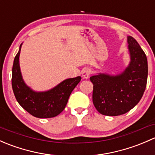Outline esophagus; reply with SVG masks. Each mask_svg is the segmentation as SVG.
<instances>
[{
    "label": "esophagus",
    "instance_id": "1",
    "mask_svg": "<svg viewBox=\"0 0 155 155\" xmlns=\"http://www.w3.org/2000/svg\"><path fill=\"white\" fill-rule=\"evenodd\" d=\"M91 73V70L89 68H85L83 70H82V76H83L84 79H87L89 77V76Z\"/></svg>",
    "mask_w": 155,
    "mask_h": 155
}]
</instances>
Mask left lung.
Wrapping results in <instances>:
<instances>
[{"label":"left lung","mask_w":155,"mask_h":155,"mask_svg":"<svg viewBox=\"0 0 155 155\" xmlns=\"http://www.w3.org/2000/svg\"><path fill=\"white\" fill-rule=\"evenodd\" d=\"M130 63L121 74H99L90 77L92 101L101 114L117 116L125 114L141 100L146 87L148 61L144 51L134 37H127Z\"/></svg>","instance_id":"left-lung-1"}]
</instances>
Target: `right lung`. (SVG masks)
<instances>
[{
  "instance_id": "add662e5",
  "label": "right lung",
  "mask_w": 155,
  "mask_h": 155,
  "mask_svg": "<svg viewBox=\"0 0 155 155\" xmlns=\"http://www.w3.org/2000/svg\"><path fill=\"white\" fill-rule=\"evenodd\" d=\"M19 50L14 59L12 70V87L15 99L21 107L31 115L40 118H53L64 109L80 76L68 79L54 88L45 92H35L25 84L19 68Z\"/></svg>"
}]
</instances>
